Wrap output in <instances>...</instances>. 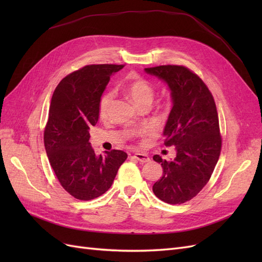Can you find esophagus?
<instances>
[{"instance_id":"esophagus-1","label":"esophagus","mask_w":262,"mask_h":262,"mask_svg":"<svg viewBox=\"0 0 262 262\" xmlns=\"http://www.w3.org/2000/svg\"><path fill=\"white\" fill-rule=\"evenodd\" d=\"M134 157H136L137 160L141 163H148L150 161L148 155L144 153H134Z\"/></svg>"}]
</instances>
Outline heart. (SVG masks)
<instances>
[{"instance_id":"b5f03b06","label":"heart","mask_w":262,"mask_h":262,"mask_svg":"<svg viewBox=\"0 0 262 262\" xmlns=\"http://www.w3.org/2000/svg\"><path fill=\"white\" fill-rule=\"evenodd\" d=\"M124 93L136 102V105L141 106L144 104H152L154 98V87L148 81L138 75H131L126 78L122 85ZM113 101V94L106 93L99 101V116L105 118L108 114L110 104Z\"/></svg>"}]
</instances>
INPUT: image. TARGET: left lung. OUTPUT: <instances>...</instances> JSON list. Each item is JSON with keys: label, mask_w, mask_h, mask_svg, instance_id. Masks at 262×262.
I'll use <instances>...</instances> for the list:
<instances>
[{"label": "left lung", "mask_w": 262, "mask_h": 262, "mask_svg": "<svg viewBox=\"0 0 262 262\" xmlns=\"http://www.w3.org/2000/svg\"><path fill=\"white\" fill-rule=\"evenodd\" d=\"M144 71L170 91L172 106L163 136L165 145L176 149V157L168 162L153 156L163 168L153 192L166 203H185L207 185L219 161L222 140L215 102L201 78L185 67L161 66Z\"/></svg>", "instance_id": "1"}]
</instances>
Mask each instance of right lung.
Returning <instances> with one entry per match:
<instances>
[{
    "label": "right lung",
    "instance_id": "add662e5",
    "mask_svg": "<svg viewBox=\"0 0 262 262\" xmlns=\"http://www.w3.org/2000/svg\"><path fill=\"white\" fill-rule=\"evenodd\" d=\"M123 66H87L69 74L54 90L45 129V147L51 167L71 195L92 200L112 187L125 152L96 155L90 128L99 118V101L114 75Z\"/></svg>",
    "mask_w": 262,
    "mask_h": 262
}]
</instances>
